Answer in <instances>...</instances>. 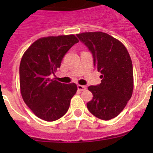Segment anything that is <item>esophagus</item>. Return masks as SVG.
Segmentation results:
<instances>
[{
	"label": "esophagus",
	"mask_w": 153,
	"mask_h": 153,
	"mask_svg": "<svg viewBox=\"0 0 153 153\" xmlns=\"http://www.w3.org/2000/svg\"><path fill=\"white\" fill-rule=\"evenodd\" d=\"M87 89L86 86H83V85H78V90L79 91H84Z\"/></svg>",
	"instance_id": "34e87169"
}]
</instances>
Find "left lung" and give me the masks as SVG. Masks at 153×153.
<instances>
[{
    "label": "left lung",
    "mask_w": 153,
    "mask_h": 153,
    "mask_svg": "<svg viewBox=\"0 0 153 153\" xmlns=\"http://www.w3.org/2000/svg\"><path fill=\"white\" fill-rule=\"evenodd\" d=\"M93 56L94 66L101 75L99 85L89 86L93 95L87 107L94 116L104 120L116 117L131 98L134 89L133 65L125 45L102 32L77 34Z\"/></svg>",
    "instance_id": "1"
}]
</instances>
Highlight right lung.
Instances as JSON below:
<instances>
[{
  "instance_id": "obj_1",
  "label": "right lung",
  "mask_w": 153,
  "mask_h": 153,
  "mask_svg": "<svg viewBox=\"0 0 153 153\" xmlns=\"http://www.w3.org/2000/svg\"><path fill=\"white\" fill-rule=\"evenodd\" d=\"M79 42L74 34L44 37L35 41L22 56L19 85L24 102L38 118L54 121L62 117L77 92L75 83L51 79L68 51Z\"/></svg>"
}]
</instances>
